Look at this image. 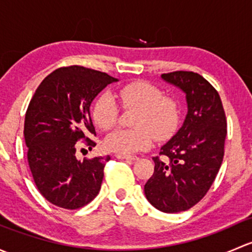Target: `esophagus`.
Wrapping results in <instances>:
<instances>
[{"label": "esophagus", "mask_w": 252, "mask_h": 252, "mask_svg": "<svg viewBox=\"0 0 252 252\" xmlns=\"http://www.w3.org/2000/svg\"><path fill=\"white\" fill-rule=\"evenodd\" d=\"M116 157L118 159H126V161H135V159H138V157H136V156H128V155L117 154Z\"/></svg>", "instance_id": "1"}]
</instances>
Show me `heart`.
I'll return each mask as SVG.
<instances>
[{
    "label": "heart",
    "instance_id": "obj_1",
    "mask_svg": "<svg viewBox=\"0 0 252 252\" xmlns=\"http://www.w3.org/2000/svg\"><path fill=\"white\" fill-rule=\"evenodd\" d=\"M117 98L124 108H136L131 129H118L105 140V146L119 155H131L147 150L155 139L166 141L177 130L180 107L172 96L163 95L158 86L138 80L119 89ZM94 122L102 130H110L117 124L119 108L110 94L96 98L91 111Z\"/></svg>",
    "mask_w": 252,
    "mask_h": 252
}]
</instances>
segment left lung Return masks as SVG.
<instances>
[{"instance_id": "left-lung-1", "label": "left lung", "mask_w": 252, "mask_h": 252, "mask_svg": "<svg viewBox=\"0 0 252 252\" xmlns=\"http://www.w3.org/2000/svg\"><path fill=\"white\" fill-rule=\"evenodd\" d=\"M162 78L187 94L188 114L159 156L152 157L155 171L144 189L157 210L177 213L196 205L215 182L224 156L227 119L220 94L202 75L175 70Z\"/></svg>"}]
</instances>
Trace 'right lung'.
I'll use <instances>...</instances> for the list:
<instances>
[{
  "label": "right lung",
  "mask_w": 252,
  "mask_h": 252,
  "mask_svg": "<svg viewBox=\"0 0 252 252\" xmlns=\"http://www.w3.org/2000/svg\"><path fill=\"white\" fill-rule=\"evenodd\" d=\"M116 78L83 65L61 67L48 74L25 113L28 163L40 194L58 207L77 210L97 196L110 156L78 161V141L96 142L90 105Z\"/></svg>",
  "instance_id": "right-lung-1"
}]
</instances>
